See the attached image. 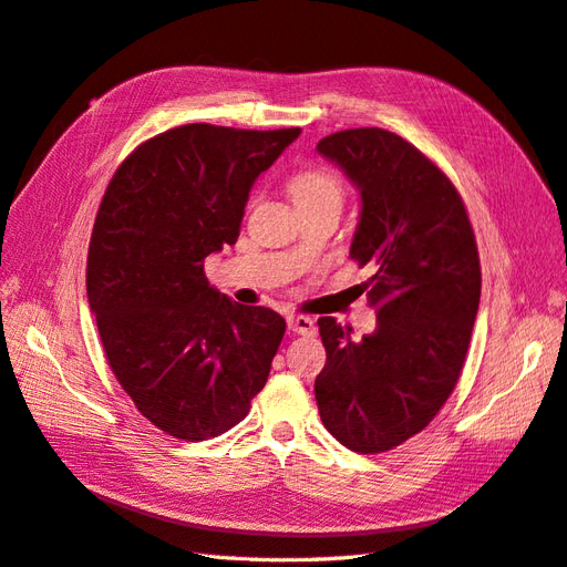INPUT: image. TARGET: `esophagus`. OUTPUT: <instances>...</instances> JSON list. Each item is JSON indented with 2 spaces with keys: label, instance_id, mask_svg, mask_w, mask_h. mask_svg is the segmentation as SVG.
I'll return each instance as SVG.
<instances>
[{
  "label": "esophagus",
  "instance_id": "34e87169",
  "mask_svg": "<svg viewBox=\"0 0 567 567\" xmlns=\"http://www.w3.org/2000/svg\"><path fill=\"white\" fill-rule=\"evenodd\" d=\"M288 329L298 336H312L317 331L315 319L305 315H290L288 317Z\"/></svg>",
  "mask_w": 567,
  "mask_h": 567
}]
</instances>
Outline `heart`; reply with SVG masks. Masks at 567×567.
Returning a JSON list of instances; mask_svg holds the SVG:
<instances>
[{
	"instance_id": "obj_1",
	"label": "heart",
	"mask_w": 567,
	"mask_h": 567,
	"mask_svg": "<svg viewBox=\"0 0 567 567\" xmlns=\"http://www.w3.org/2000/svg\"><path fill=\"white\" fill-rule=\"evenodd\" d=\"M298 210L319 203H342V182L329 167H305L288 182Z\"/></svg>"
}]
</instances>
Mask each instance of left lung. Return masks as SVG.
<instances>
[{
	"label": "left lung",
	"mask_w": 567,
	"mask_h": 567,
	"mask_svg": "<svg viewBox=\"0 0 567 567\" xmlns=\"http://www.w3.org/2000/svg\"><path fill=\"white\" fill-rule=\"evenodd\" d=\"M362 196L350 257L371 265L379 326L362 340L321 317L326 367L315 381L321 423L359 454L421 433L452 394L480 305L475 234L456 186L400 134L342 130L317 144Z\"/></svg>",
	"instance_id": "left-lung-1"
}]
</instances>
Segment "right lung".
Wrapping results in <instances>:
<instances>
[{"instance_id": "obj_1", "label": "right lung", "mask_w": 567, "mask_h": 567, "mask_svg": "<svg viewBox=\"0 0 567 567\" xmlns=\"http://www.w3.org/2000/svg\"><path fill=\"white\" fill-rule=\"evenodd\" d=\"M298 136L300 127H173L136 146L101 198L90 307L117 383L167 435L227 433L267 383L284 317L219 293L203 262L236 244L252 182Z\"/></svg>"}]
</instances>
